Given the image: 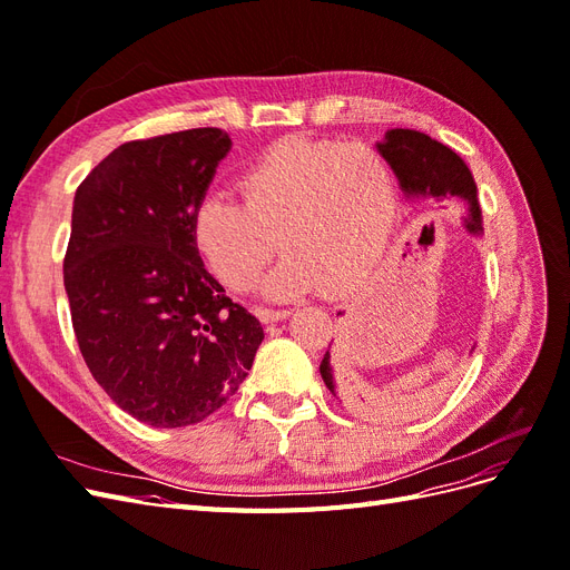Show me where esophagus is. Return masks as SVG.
<instances>
[{
    "instance_id": "obj_1",
    "label": "esophagus",
    "mask_w": 570,
    "mask_h": 570,
    "mask_svg": "<svg viewBox=\"0 0 570 570\" xmlns=\"http://www.w3.org/2000/svg\"><path fill=\"white\" fill-rule=\"evenodd\" d=\"M292 314V308H273V306H258L256 308V316L262 318L264 323H275V321H283Z\"/></svg>"
}]
</instances>
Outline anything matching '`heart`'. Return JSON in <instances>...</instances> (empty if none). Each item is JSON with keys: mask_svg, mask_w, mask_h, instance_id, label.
<instances>
[{"mask_svg": "<svg viewBox=\"0 0 570 570\" xmlns=\"http://www.w3.org/2000/svg\"><path fill=\"white\" fill-rule=\"evenodd\" d=\"M243 204L206 195L189 235L216 278L247 292L281 247L264 283L273 299L323 283L347 287L381 262L396 216L394 174L381 151L335 140L275 142L237 178Z\"/></svg>", "mask_w": 570, "mask_h": 570, "instance_id": "b5f03b06", "label": "heart"}]
</instances>
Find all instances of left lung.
I'll list each match as a JSON object with an SVG mask.
<instances>
[{
  "label": "left lung",
  "instance_id": "obj_1",
  "mask_svg": "<svg viewBox=\"0 0 570 570\" xmlns=\"http://www.w3.org/2000/svg\"><path fill=\"white\" fill-rule=\"evenodd\" d=\"M375 147L387 159L396 183H400L404 199L409 202L461 199L465 204V216H461L463 228L475 237L482 235V212L478 204V187H475L471 168L465 166V161L454 149L433 140V137L425 132L409 130V128L387 130L383 140L375 142ZM337 316H344V314L337 312ZM331 347L333 342L327 344V352L323 354L321 368H318L325 387L340 400L337 383L344 381L347 383L344 387H347L352 409H356L358 413H371L373 406L366 400V387L361 383L347 381L342 368H340V375L335 373V366H333L335 361L340 366L347 364V361H344L340 350H335L331 355L330 352L333 351Z\"/></svg>",
  "mask_w": 570,
  "mask_h": 570
}]
</instances>
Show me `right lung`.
I'll list each match as a JSON object with an SVG mask.
<instances>
[{
    "label": "right lung",
    "mask_w": 570,
    "mask_h": 570,
    "mask_svg": "<svg viewBox=\"0 0 570 570\" xmlns=\"http://www.w3.org/2000/svg\"><path fill=\"white\" fill-rule=\"evenodd\" d=\"M230 147L218 128L126 142L76 189L63 285L78 347L111 402L154 428L212 416L264 340L189 235Z\"/></svg>",
    "instance_id": "add662e5"
}]
</instances>
